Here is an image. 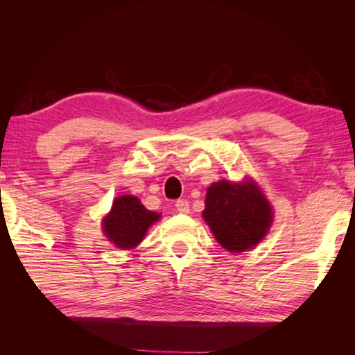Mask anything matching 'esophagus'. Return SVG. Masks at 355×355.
Masks as SVG:
<instances>
[{"instance_id": "34e87169", "label": "esophagus", "mask_w": 355, "mask_h": 355, "mask_svg": "<svg viewBox=\"0 0 355 355\" xmlns=\"http://www.w3.org/2000/svg\"><path fill=\"white\" fill-rule=\"evenodd\" d=\"M175 207L180 214H189V201L187 200H178L175 202Z\"/></svg>"}]
</instances>
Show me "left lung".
Segmentation results:
<instances>
[{"instance_id": "left-lung-1", "label": "left lung", "mask_w": 355, "mask_h": 355, "mask_svg": "<svg viewBox=\"0 0 355 355\" xmlns=\"http://www.w3.org/2000/svg\"><path fill=\"white\" fill-rule=\"evenodd\" d=\"M202 218L223 248L241 253L266 238L273 223V209L253 180H221L209 186Z\"/></svg>"}]
</instances>
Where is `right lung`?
<instances>
[{
	"label": "right lung",
	"mask_w": 355,
	"mask_h": 355,
	"mask_svg": "<svg viewBox=\"0 0 355 355\" xmlns=\"http://www.w3.org/2000/svg\"><path fill=\"white\" fill-rule=\"evenodd\" d=\"M160 216L148 210L137 197L122 195L114 200L110 214L102 220V230L117 248L128 250L141 243L148 229Z\"/></svg>",
	"instance_id": "add662e5"
}]
</instances>
